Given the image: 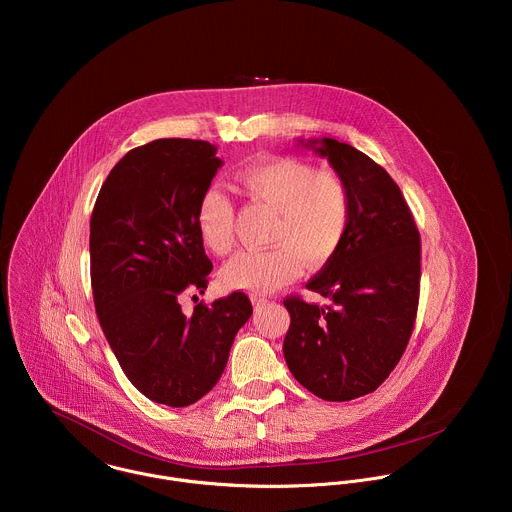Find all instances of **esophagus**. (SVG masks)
<instances>
[{
  "label": "esophagus",
  "instance_id": "obj_1",
  "mask_svg": "<svg viewBox=\"0 0 512 512\" xmlns=\"http://www.w3.org/2000/svg\"><path fill=\"white\" fill-rule=\"evenodd\" d=\"M252 303H254V307H256V309H260V307L268 305L270 301H268L266 297H256V295H254V297H252Z\"/></svg>",
  "mask_w": 512,
  "mask_h": 512
}]
</instances>
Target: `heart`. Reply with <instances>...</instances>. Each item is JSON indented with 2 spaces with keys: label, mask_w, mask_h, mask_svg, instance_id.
I'll return each instance as SVG.
<instances>
[{
  "label": "heart",
  "mask_w": 512,
  "mask_h": 512,
  "mask_svg": "<svg viewBox=\"0 0 512 512\" xmlns=\"http://www.w3.org/2000/svg\"><path fill=\"white\" fill-rule=\"evenodd\" d=\"M242 193L256 205L276 211L268 250H246L220 272L230 290L276 292L295 280L303 262L319 268L335 258L351 222V187L335 169H317L297 157H270L234 175ZM234 205L226 193L211 187L201 197L197 226L203 242L224 256L234 246Z\"/></svg>",
  "instance_id": "b5f03b06"
}]
</instances>
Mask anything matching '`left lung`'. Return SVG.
<instances>
[{
    "label": "left lung",
    "instance_id": "8db88e82",
    "mask_svg": "<svg viewBox=\"0 0 512 512\" xmlns=\"http://www.w3.org/2000/svg\"><path fill=\"white\" fill-rule=\"evenodd\" d=\"M299 144L347 179L353 209L343 246L305 286L331 303L284 299L292 317L284 357L309 392L347 402L374 392L406 351L420 299V232L400 187L363 151L331 138Z\"/></svg>",
    "mask_w": 512,
    "mask_h": 512
}]
</instances>
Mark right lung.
<instances>
[{
  "label": "right lung",
  "mask_w": 512,
  "mask_h": 512,
  "mask_svg": "<svg viewBox=\"0 0 512 512\" xmlns=\"http://www.w3.org/2000/svg\"><path fill=\"white\" fill-rule=\"evenodd\" d=\"M222 165L203 140L167 138L128 151L106 177L90 219V282L100 327L128 380L157 404L201 400L228 361L252 303L230 293L185 315L213 262L197 226Z\"/></svg>",
  "instance_id": "add662e5"
}]
</instances>
